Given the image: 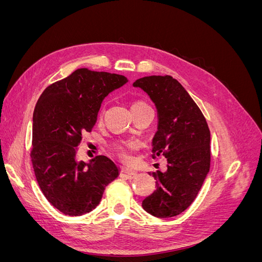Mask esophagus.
Returning a JSON list of instances; mask_svg holds the SVG:
<instances>
[{
	"instance_id": "esophagus-1",
	"label": "esophagus",
	"mask_w": 262,
	"mask_h": 262,
	"mask_svg": "<svg viewBox=\"0 0 262 262\" xmlns=\"http://www.w3.org/2000/svg\"><path fill=\"white\" fill-rule=\"evenodd\" d=\"M120 176L121 177H124L126 179H132L137 176V171L134 170H131L129 168H122L120 170Z\"/></svg>"
}]
</instances>
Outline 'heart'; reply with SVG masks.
<instances>
[{
  "mask_svg": "<svg viewBox=\"0 0 262 262\" xmlns=\"http://www.w3.org/2000/svg\"><path fill=\"white\" fill-rule=\"evenodd\" d=\"M137 106H148V105L144 101H136L132 105V107H137ZM102 114H104V108L100 109V117L102 116ZM136 148H137V143L134 141H123V142H120V143H117L114 145V152L120 157L122 161L128 162L131 160L130 152Z\"/></svg>",
  "mask_w": 262,
  "mask_h": 262,
  "instance_id": "obj_1",
  "label": "heart"
}]
</instances>
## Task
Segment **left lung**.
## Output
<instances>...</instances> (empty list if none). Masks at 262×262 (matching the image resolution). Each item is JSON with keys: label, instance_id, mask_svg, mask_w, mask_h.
Returning a JSON list of instances; mask_svg holds the SVG:
<instances>
[{"label": "left lung", "instance_id": "obj_1", "mask_svg": "<svg viewBox=\"0 0 262 262\" xmlns=\"http://www.w3.org/2000/svg\"><path fill=\"white\" fill-rule=\"evenodd\" d=\"M133 86L148 94L157 108L153 158H167V170L152 172L156 190L142 202L153 216L166 219L187 210L200 191L210 170V129L200 108L170 75H152Z\"/></svg>", "mask_w": 262, "mask_h": 262}]
</instances>
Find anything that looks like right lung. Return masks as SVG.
Listing matches in <instances>:
<instances>
[{
    "label": "right lung",
    "mask_w": 262,
    "mask_h": 262,
    "mask_svg": "<svg viewBox=\"0 0 262 262\" xmlns=\"http://www.w3.org/2000/svg\"><path fill=\"white\" fill-rule=\"evenodd\" d=\"M128 82L115 73L86 68L52 83L39 97L33 116L31 163L46 199L66 215L78 216L99 204L108 184L119 175L104 155L76 162L85 132L96 123L102 100Z\"/></svg>",
    "instance_id": "right-lung-1"
}]
</instances>
